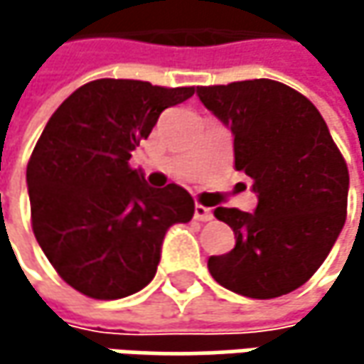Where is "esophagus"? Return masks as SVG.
I'll return each mask as SVG.
<instances>
[{
  "mask_svg": "<svg viewBox=\"0 0 364 364\" xmlns=\"http://www.w3.org/2000/svg\"><path fill=\"white\" fill-rule=\"evenodd\" d=\"M193 219H198V221H210V219H213V210L206 208V206H202V204H196V208H193Z\"/></svg>",
  "mask_w": 364,
  "mask_h": 364,
  "instance_id": "esophagus-1",
  "label": "esophagus"
}]
</instances>
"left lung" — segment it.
<instances>
[{
  "instance_id": "8db88e82",
  "label": "left lung",
  "mask_w": 364,
  "mask_h": 364,
  "mask_svg": "<svg viewBox=\"0 0 364 364\" xmlns=\"http://www.w3.org/2000/svg\"><path fill=\"white\" fill-rule=\"evenodd\" d=\"M198 97L232 128L234 166L259 198L255 213L215 208L236 245L208 257V272L251 299L287 295L314 276L346 223V160L318 109L282 82L198 86Z\"/></svg>"
}]
</instances>
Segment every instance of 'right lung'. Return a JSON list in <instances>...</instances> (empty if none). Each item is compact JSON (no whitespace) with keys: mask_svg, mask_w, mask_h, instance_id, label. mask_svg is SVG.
Instances as JSON below:
<instances>
[{"mask_svg":"<svg viewBox=\"0 0 364 364\" xmlns=\"http://www.w3.org/2000/svg\"><path fill=\"white\" fill-rule=\"evenodd\" d=\"M196 92L141 80H95L52 113L27 164L31 228L56 274L92 299L151 282L164 234L193 217L175 183L156 189L128 160L160 113Z\"/></svg>","mask_w":364,"mask_h":364,"instance_id":"1","label":"right lung"}]
</instances>
